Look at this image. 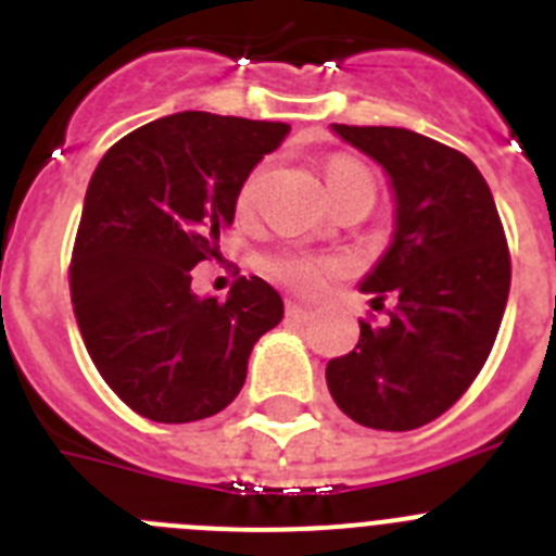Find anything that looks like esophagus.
Wrapping results in <instances>:
<instances>
[{"instance_id": "esophagus-1", "label": "esophagus", "mask_w": 556, "mask_h": 556, "mask_svg": "<svg viewBox=\"0 0 556 556\" xmlns=\"http://www.w3.org/2000/svg\"><path fill=\"white\" fill-rule=\"evenodd\" d=\"M314 317V312H308L301 303H287V320L289 323H308Z\"/></svg>"}]
</instances>
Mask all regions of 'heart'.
<instances>
[{
    "label": "heart",
    "mask_w": 556,
    "mask_h": 556,
    "mask_svg": "<svg viewBox=\"0 0 556 556\" xmlns=\"http://www.w3.org/2000/svg\"><path fill=\"white\" fill-rule=\"evenodd\" d=\"M262 180V172H255L253 178L244 184L242 189V205L250 203L253 198L255 186ZM328 194L331 200H342L345 194H353V191H372V180L365 169H358V166L351 164H333L328 169ZM267 273L273 275L275 281H281L283 287L294 289V292H317L323 287V281L328 278L331 273V264L320 255H308V253H287V255H278L273 262L267 264Z\"/></svg>",
    "instance_id": "obj_1"
}]
</instances>
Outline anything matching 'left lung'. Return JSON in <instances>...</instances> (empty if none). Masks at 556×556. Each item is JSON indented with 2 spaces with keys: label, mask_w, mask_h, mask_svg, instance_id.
I'll return each mask as SVG.
<instances>
[{
  "label": "left lung",
  "mask_w": 556,
  "mask_h": 556,
  "mask_svg": "<svg viewBox=\"0 0 556 556\" xmlns=\"http://www.w3.org/2000/svg\"><path fill=\"white\" fill-rule=\"evenodd\" d=\"M392 191V239L358 292L397 298L384 326L358 323V345L326 381L351 420L381 431L431 424L488 362L509 298V250L473 161L406 127L331 125Z\"/></svg>",
  "instance_id": "left-lung-1"
}]
</instances>
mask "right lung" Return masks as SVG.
I'll return each mask as SVG.
<instances>
[{"label":"right lung","mask_w":556,"mask_h":556,"mask_svg":"<svg viewBox=\"0 0 556 556\" xmlns=\"http://www.w3.org/2000/svg\"><path fill=\"white\" fill-rule=\"evenodd\" d=\"M283 122L184 111L127 132L88 180L72 253V306L97 370L155 424L217 415L239 395L253 345L283 320L262 278L225 303L191 292V269L219 255V230Z\"/></svg>","instance_id":"right-lung-1"}]
</instances>
